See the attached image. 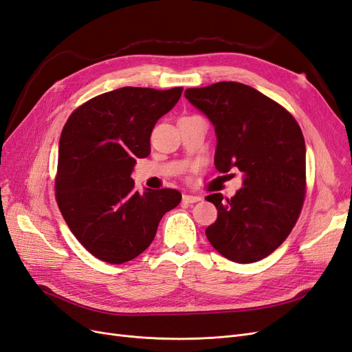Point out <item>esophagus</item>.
Wrapping results in <instances>:
<instances>
[{
    "instance_id": "34e87169",
    "label": "esophagus",
    "mask_w": 352,
    "mask_h": 352,
    "mask_svg": "<svg viewBox=\"0 0 352 352\" xmlns=\"http://www.w3.org/2000/svg\"><path fill=\"white\" fill-rule=\"evenodd\" d=\"M182 199H184V202H186V204H194V202H198L202 198L199 195H184Z\"/></svg>"
}]
</instances>
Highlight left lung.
I'll list each match as a JSON object with an SVG mask.
<instances>
[{
  "mask_svg": "<svg viewBox=\"0 0 352 352\" xmlns=\"http://www.w3.org/2000/svg\"><path fill=\"white\" fill-rule=\"evenodd\" d=\"M186 100L214 126V164L242 172L230 199L211 194L217 220L206 229L210 243L235 263L270 255L289 235L305 195V142L300 124L282 105L239 82L189 88Z\"/></svg>",
  "mask_w": 352,
  "mask_h": 352,
  "instance_id": "obj_1",
  "label": "left lung"
}]
</instances>
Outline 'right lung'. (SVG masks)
<instances>
[{"instance_id": "obj_1", "label": "right lung", "mask_w": 352, "mask_h": 352, "mask_svg": "<svg viewBox=\"0 0 352 352\" xmlns=\"http://www.w3.org/2000/svg\"><path fill=\"white\" fill-rule=\"evenodd\" d=\"M184 88L124 87L80 105L63 127L56 198L69 229L94 257L122 264L150 247L158 223L182 195L176 189L135 190L136 158L151 153L160 117Z\"/></svg>"}]
</instances>
